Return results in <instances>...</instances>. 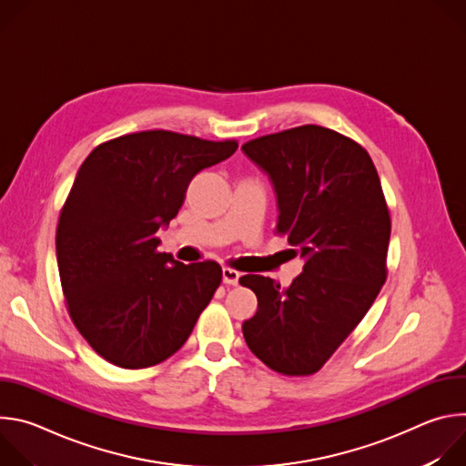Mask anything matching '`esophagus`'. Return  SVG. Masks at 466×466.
<instances>
[{"instance_id": "1", "label": "esophagus", "mask_w": 466, "mask_h": 466, "mask_svg": "<svg viewBox=\"0 0 466 466\" xmlns=\"http://www.w3.org/2000/svg\"><path fill=\"white\" fill-rule=\"evenodd\" d=\"M221 275H223V284H228V286H236L239 282V277H241L238 271H234L230 268H223Z\"/></svg>"}]
</instances>
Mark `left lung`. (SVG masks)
<instances>
[{"instance_id":"obj_1","label":"left lung","mask_w":466,"mask_h":466,"mask_svg":"<svg viewBox=\"0 0 466 466\" xmlns=\"http://www.w3.org/2000/svg\"><path fill=\"white\" fill-rule=\"evenodd\" d=\"M241 151L277 193V232L306 259L289 288L245 275L258 299L243 322L250 352L288 376L317 372L365 317L387 279L390 218L378 171L354 140L302 125Z\"/></svg>"}]
</instances>
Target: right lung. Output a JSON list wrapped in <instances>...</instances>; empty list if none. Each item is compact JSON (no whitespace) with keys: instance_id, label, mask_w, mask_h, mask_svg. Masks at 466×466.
<instances>
[{"instance_id":"add662e5","label":"right lung","mask_w":466,"mask_h":466,"mask_svg":"<svg viewBox=\"0 0 466 466\" xmlns=\"http://www.w3.org/2000/svg\"><path fill=\"white\" fill-rule=\"evenodd\" d=\"M238 149L171 130L97 146L77 171L56 227V263L70 317L106 361L146 369L189 338L221 284L216 261L184 265L158 252L191 178Z\"/></svg>"}]
</instances>
